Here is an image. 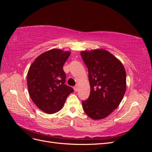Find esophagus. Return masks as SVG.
<instances>
[{
    "label": "esophagus",
    "mask_w": 152,
    "mask_h": 152,
    "mask_svg": "<svg viewBox=\"0 0 152 152\" xmlns=\"http://www.w3.org/2000/svg\"><path fill=\"white\" fill-rule=\"evenodd\" d=\"M73 89H74V91H75V92H77V91H78V86L76 85L75 86L73 87Z\"/></svg>",
    "instance_id": "esophagus-1"
}]
</instances>
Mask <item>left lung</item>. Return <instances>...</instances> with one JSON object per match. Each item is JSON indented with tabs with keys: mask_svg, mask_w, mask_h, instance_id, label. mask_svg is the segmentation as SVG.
I'll return each mask as SVG.
<instances>
[{
	"mask_svg": "<svg viewBox=\"0 0 152 152\" xmlns=\"http://www.w3.org/2000/svg\"><path fill=\"white\" fill-rule=\"evenodd\" d=\"M88 69L90 95L82 104L85 113L93 120L107 117L115 110L126 90V73L122 63L108 51L95 49L82 51Z\"/></svg>",
	"mask_w": 152,
	"mask_h": 152,
	"instance_id": "left-lung-1",
	"label": "left lung"
}]
</instances>
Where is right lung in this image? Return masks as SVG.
<instances>
[{"mask_svg":"<svg viewBox=\"0 0 152 152\" xmlns=\"http://www.w3.org/2000/svg\"><path fill=\"white\" fill-rule=\"evenodd\" d=\"M70 52L53 49L42 53L31 64L27 74V86L31 100L44 112L59 111L73 89L65 85L63 66Z\"/></svg>","mask_w":152,"mask_h":152,"instance_id":"right-lung-1","label":"right lung"}]
</instances>
